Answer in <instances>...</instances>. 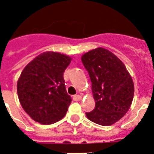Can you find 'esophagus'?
<instances>
[{"label":"esophagus","instance_id":"34e87169","mask_svg":"<svg viewBox=\"0 0 154 154\" xmlns=\"http://www.w3.org/2000/svg\"><path fill=\"white\" fill-rule=\"evenodd\" d=\"M81 99H82V97L80 96V95H74V96L73 97V100L75 101H79Z\"/></svg>","mask_w":154,"mask_h":154}]
</instances>
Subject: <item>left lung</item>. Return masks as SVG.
<instances>
[{"label":"left lung","instance_id":"left-lung-1","mask_svg":"<svg viewBox=\"0 0 154 154\" xmlns=\"http://www.w3.org/2000/svg\"><path fill=\"white\" fill-rule=\"evenodd\" d=\"M92 83L95 108L86 113L92 122L110 126L124 117L131 107L134 94L132 77L123 62L102 48L90 51L81 57Z\"/></svg>","mask_w":154,"mask_h":154}]
</instances>
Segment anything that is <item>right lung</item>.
Returning a JSON list of instances; mask_svg holds the SVG:
<instances>
[{
    "label": "right lung",
    "instance_id": "right-lung-1",
    "mask_svg": "<svg viewBox=\"0 0 154 154\" xmlns=\"http://www.w3.org/2000/svg\"><path fill=\"white\" fill-rule=\"evenodd\" d=\"M71 58L57 52H44L24 67L17 84L19 100L34 121L51 124L61 120L71 97L63 74Z\"/></svg>",
    "mask_w": 154,
    "mask_h": 154
}]
</instances>
